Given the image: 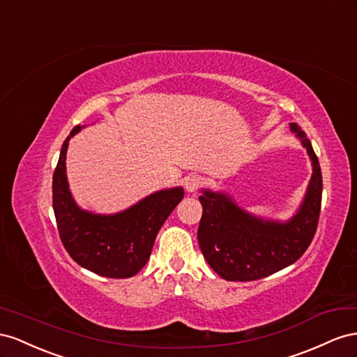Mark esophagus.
Here are the masks:
<instances>
[{
	"instance_id": "1",
	"label": "esophagus",
	"mask_w": 357,
	"mask_h": 357,
	"mask_svg": "<svg viewBox=\"0 0 357 357\" xmlns=\"http://www.w3.org/2000/svg\"><path fill=\"white\" fill-rule=\"evenodd\" d=\"M203 185V178L199 175H192L185 179V190L188 192H196Z\"/></svg>"
}]
</instances>
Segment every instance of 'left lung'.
I'll use <instances>...</instances> for the list:
<instances>
[{
	"label": "left lung",
	"mask_w": 357,
	"mask_h": 357,
	"mask_svg": "<svg viewBox=\"0 0 357 357\" xmlns=\"http://www.w3.org/2000/svg\"><path fill=\"white\" fill-rule=\"evenodd\" d=\"M312 160L307 196L286 224L264 221L238 208L221 192L205 190L199 197L203 213L197 230L209 266L227 281H254L290 266L303 256L317 230L323 179L319 158L298 124H290Z\"/></svg>",
	"instance_id": "obj_1"
}]
</instances>
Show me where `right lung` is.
I'll return each mask as SVG.
<instances>
[{
    "label": "right lung",
    "mask_w": 357,
    "mask_h": 357,
    "mask_svg": "<svg viewBox=\"0 0 357 357\" xmlns=\"http://www.w3.org/2000/svg\"><path fill=\"white\" fill-rule=\"evenodd\" d=\"M61 148L52 181L56 227L64 248L80 266L107 278H130L145 266L157 233L184 199L181 187L157 191L115 215H96L80 209L70 195L66 176L68 140Z\"/></svg>",
    "instance_id": "obj_1"
}]
</instances>
